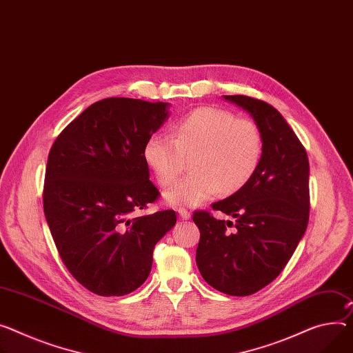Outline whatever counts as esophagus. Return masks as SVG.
Returning a JSON list of instances; mask_svg holds the SVG:
<instances>
[{
	"label": "esophagus",
	"mask_w": 353,
	"mask_h": 353,
	"mask_svg": "<svg viewBox=\"0 0 353 353\" xmlns=\"http://www.w3.org/2000/svg\"><path fill=\"white\" fill-rule=\"evenodd\" d=\"M178 213H179V216H181V219H182V221L191 219V212L186 210V209H183V208H179V209H178Z\"/></svg>",
	"instance_id": "obj_1"
}]
</instances>
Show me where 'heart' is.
I'll use <instances>...</instances> for the list:
<instances>
[{"mask_svg": "<svg viewBox=\"0 0 353 353\" xmlns=\"http://www.w3.org/2000/svg\"><path fill=\"white\" fill-rule=\"evenodd\" d=\"M263 135L256 123L236 119L216 107H199L182 117L174 135L154 132L145 140L143 158L157 182L170 186L192 155V172L164 194L174 206H199L222 192L230 194L257 171L263 157Z\"/></svg>", "mask_w": 353, "mask_h": 353, "instance_id": "b5f03b06", "label": "heart"}]
</instances>
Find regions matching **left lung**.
I'll use <instances>...</instances> for the list:
<instances>
[{"label":"left lung","mask_w":353,"mask_h":353,"mask_svg":"<svg viewBox=\"0 0 353 353\" xmlns=\"http://www.w3.org/2000/svg\"><path fill=\"white\" fill-rule=\"evenodd\" d=\"M223 99L257 124L263 157L254 175L237 192L212 205L234 218V223L203 210L194 213L201 230L196 264L214 290L245 296L281 273L307 230L310 164L303 144L273 105L248 96Z\"/></svg>","instance_id":"8db88e82"}]
</instances>
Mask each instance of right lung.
<instances>
[{
	"label": "right lung",
	"mask_w": 353,
	"mask_h": 353,
	"mask_svg": "<svg viewBox=\"0 0 353 353\" xmlns=\"http://www.w3.org/2000/svg\"><path fill=\"white\" fill-rule=\"evenodd\" d=\"M170 105L127 97L96 101L50 148L45 218L70 274L97 295L120 296L143 285L155 245L176 223L174 210L134 214L159 195L143 147L168 120Z\"/></svg>",
	"instance_id": "obj_1"
}]
</instances>
